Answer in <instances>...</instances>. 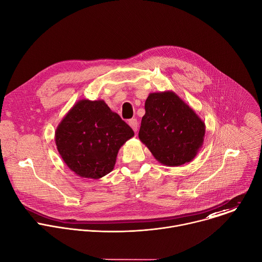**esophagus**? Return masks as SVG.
<instances>
[{
    "instance_id": "1",
    "label": "esophagus",
    "mask_w": 262,
    "mask_h": 262,
    "mask_svg": "<svg viewBox=\"0 0 262 262\" xmlns=\"http://www.w3.org/2000/svg\"><path fill=\"white\" fill-rule=\"evenodd\" d=\"M128 124H129V126L134 129V132H137V130H138L139 124H138L137 119H130V120L128 121Z\"/></svg>"
}]
</instances>
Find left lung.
Returning <instances> with one entry per match:
<instances>
[{
	"mask_svg": "<svg viewBox=\"0 0 262 262\" xmlns=\"http://www.w3.org/2000/svg\"><path fill=\"white\" fill-rule=\"evenodd\" d=\"M205 123L175 92H154L145 101L140 141L168 167L193 161L204 142Z\"/></svg>",
	"mask_w": 262,
	"mask_h": 262,
	"instance_id": "left-lung-1",
	"label": "left lung"
}]
</instances>
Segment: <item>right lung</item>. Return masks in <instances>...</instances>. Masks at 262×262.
<instances>
[{
  "mask_svg": "<svg viewBox=\"0 0 262 262\" xmlns=\"http://www.w3.org/2000/svg\"><path fill=\"white\" fill-rule=\"evenodd\" d=\"M134 130L102 99H80L55 132L59 155L83 178L98 179L114 169L119 149Z\"/></svg>",
  "mask_w": 262,
  "mask_h": 262,
  "instance_id": "right-lung-1",
  "label": "right lung"
}]
</instances>
